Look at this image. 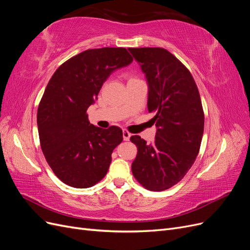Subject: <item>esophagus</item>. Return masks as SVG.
Instances as JSON below:
<instances>
[{"mask_svg":"<svg viewBox=\"0 0 250 250\" xmlns=\"http://www.w3.org/2000/svg\"><path fill=\"white\" fill-rule=\"evenodd\" d=\"M130 137H131V133H129L125 129H123V140L124 141H129Z\"/></svg>","mask_w":250,"mask_h":250,"instance_id":"esophagus-1","label":"esophagus"}]
</instances>
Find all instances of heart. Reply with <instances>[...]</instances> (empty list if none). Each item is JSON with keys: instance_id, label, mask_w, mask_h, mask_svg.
<instances>
[{"instance_id": "b5f03b06", "label": "heart", "mask_w": 250, "mask_h": 250, "mask_svg": "<svg viewBox=\"0 0 250 250\" xmlns=\"http://www.w3.org/2000/svg\"><path fill=\"white\" fill-rule=\"evenodd\" d=\"M133 79H134V78H131V79H130V80H133Z\"/></svg>"}]
</instances>
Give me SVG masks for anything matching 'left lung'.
I'll list each match as a JSON object with an SVG mask.
<instances>
[{
    "mask_svg": "<svg viewBox=\"0 0 250 250\" xmlns=\"http://www.w3.org/2000/svg\"><path fill=\"white\" fill-rule=\"evenodd\" d=\"M148 83V111L154 113L155 140L147 144L139 135L131 165L133 176L150 191H164L184 178L198 155L204 113L191 73L163 48H129Z\"/></svg>",
    "mask_w": 250,
    "mask_h": 250,
    "instance_id": "1",
    "label": "left lung"
}]
</instances>
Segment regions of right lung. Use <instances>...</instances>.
<instances>
[{
  "instance_id": "1",
  "label": "right lung",
  "mask_w": 250,
  "mask_h": 250,
  "mask_svg": "<svg viewBox=\"0 0 250 250\" xmlns=\"http://www.w3.org/2000/svg\"><path fill=\"white\" fill-rule=\"evenodd\" d=\"M132 60L125 48L86 50L66 60L50 79L37 126L44 157L65 185L85 188L106 175L123 132L117 126L102 129L90 124L86 110L110 74Z\"/></svg>"
}]
</instances>
